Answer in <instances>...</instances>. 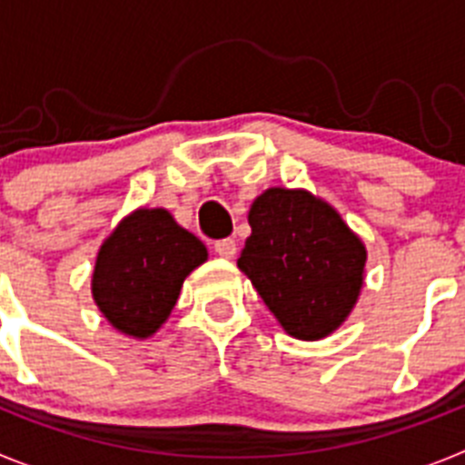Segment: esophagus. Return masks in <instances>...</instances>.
I'll list each match as a JSON object with an SVG mask.
<instances>
[{
    "label": "esophagus",
    "mask_w": 465,
    "mask_h": 465,
    "mask_svg": "<svg viewBox=\"0 0 465 465\" xmlns=\"http://www.w3.org/2000/svg\"><path fill=\"white\" fill-rule=\"evenodd\" d=\"M213 252L219 253L221 258H235V253H237V244H235V240H221V242H216V244H213Z\"/></svg>",
    "instance_id": "obj_1"
}]
</instances>
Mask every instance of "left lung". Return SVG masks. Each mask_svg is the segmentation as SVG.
I'll use <instances>...</instances> for the list:
<instances>
[{"label": "left lung", "instance_id": "obj_1", "mask_svg": "<svg viewBox=\"0 0 465 465\" xmlns=\"http://www.w3.org/2000/svg\"><path fill=\"white\" fill-rule=\"evenodd\" d=\"M237 268L295 340H323L359 302L368 252L340 212L305 188L274 186L249 209Z\"/></svg>", "mask_w": 465, "mask_h": 465}]
</instances>
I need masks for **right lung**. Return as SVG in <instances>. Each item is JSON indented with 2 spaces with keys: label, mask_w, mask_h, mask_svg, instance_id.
I'll list each match as a JSON object with an SVG mask.
<instances>
[{
  "label": "right lung",
  "mask_w": 465,
  "mask_h": 465,
  "mask_svg": "<svg viewBox=\"0 0 465 465\" xmlns=\"http://www.w3.org/2000/svg\"><path fill=\"white\" fill-rule=\"evenodd\" d=\"M207 256V246L167 209H134L97 252L90 282L94 305L127 338H151L174 310L183 279Z\"/></svg>",
  "instance_id": "add662e5"
}]
</instances>
